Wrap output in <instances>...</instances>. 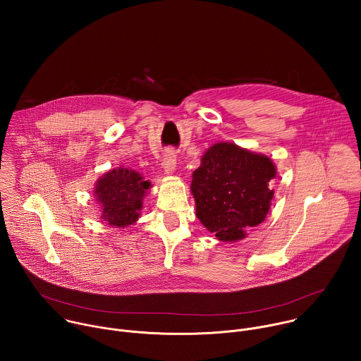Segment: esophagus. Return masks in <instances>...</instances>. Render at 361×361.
<instances>
[{
    "mask_svg": "<svg viewBox=\"0 0 361 361\" xmlns=\"http://www.w3.org/2000/svg\"><path fill=\"white\" fill-rule=\"evenodd\" d=\"M163 169L166 171V174H171L176 170V164H177V154L173 149H167L163 156Z\"/></svg>",
    "mask_w": 361,
    "mask_h": 361,
    "instance_id": "esophagus-1",
    "label": "esophagus"
}]
</instances>
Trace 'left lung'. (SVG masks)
Listing matches in <instances>:
<instances>
[{
    "label": "left lung",
    "instance_id": "8db88e82",
    "mask_svg": "<svg viewBox=\"0 0 361 361\" xmlns=\"http://www.w3.org/2000/svg\"><path fill=\"white\" fill-rule=\"evenodd\" d=\"M273 161L231 142L210 147L192 173L195 214L221 241L244 238V228L264 221L274 195Z\"/></svg>",
    "mask_w": 361,
    "mask_h": 361
}]
</instances>
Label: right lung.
I'll list each match as a JSON object with an SVG mask.
<instances>
[{"label":"right lung","instance_id":"right-lung-1","mask_svg":"<svg viewBox=\"0 0 361 361\" xmlns=\"http://www.w3.org/2000/svg\"><path fill=\"white\" fill-rule=\"evenodd\" d=\"M149 181L127 169H114L95 185V197L102 207V221L114 227H127L137 221Z\"/></svg>","mask_w":361,"mask_h":361}]
</instances>
